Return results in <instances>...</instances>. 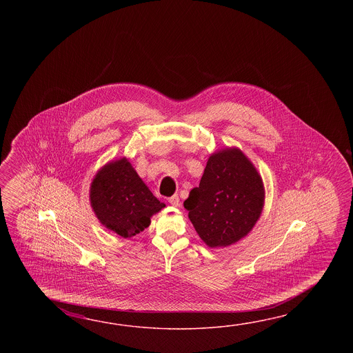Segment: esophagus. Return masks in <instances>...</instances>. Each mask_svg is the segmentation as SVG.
<instances>
[{"label": "esophagus", "mask_w": 353, "mask_h": 353, "mask_svg": "<svg viewBox=\"0 0 353 353\" xmlns=\"http://www.w3.org/2000/svg\"><path fill=\"white\" fill-rule=\"evenodd\" d=\"M169 203H170L173 207H179L180 199L178 194H174L173 196H170V198H169Z\"/></svg>", "instance_id": "34e87169"}]
</instances>
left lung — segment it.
Masks as SVG:
<instances>
[{"mask_svg": "<svg viewBox=\"0 0 353 353\" xmlns=\"http://www.w3.org/2000/svg\"><path fill=\"white\" fill-rule=\"evenodd\" d=\"M263 201V179L254 164L240 149L227 148L210 155L184 207L207 246L225 248L254 228Z\"/></svg>", "mask_w": 353, "mask_h": 353, "instance_id": "8db88e82", "label": "left lung"}]
</instances>
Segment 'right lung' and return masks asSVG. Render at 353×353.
<instances>
[{"label": "right lung", "mask_w": 353, "mask_h": 353, "mask_svg": "<svg viewBox=\"0 0 353 353\" xmlns=\"http://www.w3.org/2000/svg\"><path fill=\"white\" fill-rule=\"evenodd\" d=\"M90 201L99 222L123 239L143 232L150 218L165 207L126 158L98 170L90 184Z\"/></svg>", "instance_id": "add662e5"}]
</instances>
